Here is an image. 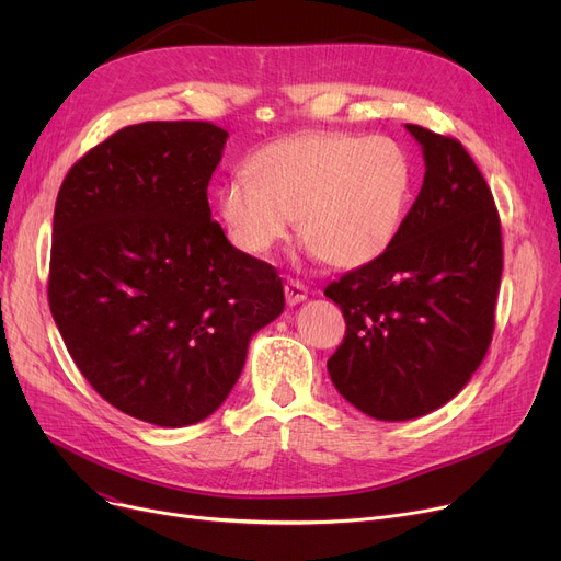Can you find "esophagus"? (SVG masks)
<instances>
[{"label":"esophagus","mask_w":561,"mask_h":561,"mask_svg":"<svg viewBox=\"0 0 561 561\" xmlns=\"http://www.w3.org/2000/svg\"><path fill=\"white\" fill-rule=\"evenodd\" d=\"M284 296H286V302L293 307V305H300L307 300L309 296V288L300 282V279H288L286 286H284Z\"/></svg>","instance_id":"obj_1"}]
</instances>
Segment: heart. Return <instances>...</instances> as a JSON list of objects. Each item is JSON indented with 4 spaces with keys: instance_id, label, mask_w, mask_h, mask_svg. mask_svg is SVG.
Listing matches in <instances>:
<instances>
[{
    "instance_id": "1",
    "label": "heart",
    "mask_w": 561,
    "mask_h": 561,
    "mask_svg": "<svg viewBox=\"0 0 561 561\" xmlns=\"http://www.w3.org/2000/svg\"><path fill=\"white\" fill-rule=\"evenodd\" d=\"M248 174L231 176L218 191L231 243L261 256L298 218L300 239L334 268H362L385 254L411 193L409 157L387 136L293 134L259 147Z\"/></svg>"
}]
</instances>
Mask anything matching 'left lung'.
<instances>
[{"label": "left lung", "instance_id": "1", "mask_svg": "<svg viewBox=\"0 0 561 561\" xmlns=\"http://www.w3.org/2000/svg\"><path fill=\"white\" fill-rule=\"evenodd\" d=\"M425 180L391 248L325 288L345 318L328 362L339 393L379 421H409L453 400L495 328L503 233L491 188L463 145L407 125Z\"/></svg>", "mask_w": 561, "mask_h": 561}]
</instances>
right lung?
<instances>
[{
  "label": "right lung",
  "instance_id": "right-lung-1",
  "mask_svg": "<svg viewBox=\"0 0 561 561\" xmlns=\"http://www.w3.org/2000/svg\"><path fill=\"white\" fill-rule=\"evenodd\" d=\"M227 131L140 123L91 147L54 206L47 300L72 362L125 414L199 423L284 311L271 263L236 250L206 197Z\"/></svg>",
  "mask_w": 561,
  "mask_h": 561
}]
</instances>
